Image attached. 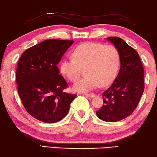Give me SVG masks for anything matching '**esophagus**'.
Masks as SVG:
<instances>
[{
	"label": "esophagus",
	"instance_id": "1",
	"mask_svg": "<svg viewBox=\"0 0 157 157\" xmlns=\"http://www.w3.org/2000/svg\"><path fill=\"white\" fill-rule=\"evenodd\" d=\"M83 94L85 96H88V97H91V98H92V97H94V96H95V94H94V93H83Z\"/></svg>",
	"mask_w": 157,
	"mask_h": 157
}]
</instances>
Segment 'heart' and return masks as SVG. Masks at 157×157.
Segmentation results:
<instances>
[{
    "label": "heart",
    "mask_w": 157,
    "mask_h": 157,
    "mask_svg": "<svg viewBox=\"0 0 157 157\" xmlns=\"http://www.w3.org/2000/svg\"><path fill=\"white\" fill-rule=\"evenodd\" d=\"M72 57L61 60L60 70L69 81H75L85 68L86 75L73 86L76 92L90 91L99 84L104 86L111 83L120 65V52L113 45L85 42L74 50Z\"/></svg>",
    "instance_id": "1"
}]
</instances>
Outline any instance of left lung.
<instances>
[{"instance_id":"8db88e82","label":"left lung","mask_w":157,"mask_h":157,"mask_svg":"<svg viewBox=\"0 0 157 157\" xmlns=\"http://www.w3.org/2000/svg\"><path fill=\"white\" fill-rule=\"evenodd\" d=\"M107 40L113 44L120 54V69L109 88L102 93V107L96 112L103 121H120L136 109L144 92V69L134 48L117 37Z\"/></svg>"}]
</instances>
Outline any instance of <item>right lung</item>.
Wrapping results in <instances>:
<instances>
[{
    "instance_id": "right-lung-1",
    "label": "right lung",
    "mask_w": 157,
    "mask_h": 157,
    "mask_svg": "<svg viewBox=\"0 0 157 157\" xmlns=\"http://www.w3.org/2000/svg\"><path fill=\"white\" fill-rule=\"evenodd\" d=\"M73 40H47L30 47L21 56L17 67L18 94L26 111L46 123L65 117L76 94L68 87L57 65Z\"/></svg>"
}]
</instances>
